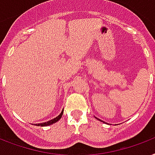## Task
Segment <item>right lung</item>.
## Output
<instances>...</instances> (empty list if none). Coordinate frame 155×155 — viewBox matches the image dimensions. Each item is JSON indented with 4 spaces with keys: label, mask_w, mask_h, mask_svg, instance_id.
<instances>
[{
    "label": "right lung",
    "mask_w": 155,
    "mask_h": 155,
    "mask_svg": "<svg viewBox=\"0 0 155 155\" xmlns=\"http://www.w3.org/2000/svg\"><path fill=\"white\" fill-rule=\"evenodd\" d=\"M62 115H63V110H62V111H61V113L60 114V115H59L58 116H56V118L52 119V120H51L47 121V122H44V123L38 124H36V125H37V126H42V127L48 126V125H51V124H52L57 122V121H58L59 120H60V119L61 118V116H62Z\"/></svg>",
    "instance_id": "right-lung-1"
}]
</instances>
